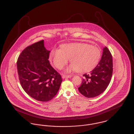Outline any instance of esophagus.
<instances>
[{
	"mask_svg": "<svg viewBox=\"0 0 134 134\" xmlns=\"http://www.w3.org/2000/svg\"><path fill=\"white\" fill-rule=\"evenodd\" d=\"M71 75H62V78H71Z\"/></svg>",
	"mask_w": 134,
	"mask_h": 134,
	"instance_id": "obj_1",
	"label": "esophagus"
}]
</instances>
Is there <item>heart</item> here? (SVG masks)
<instances>
[{"label":"heart","mask_w":134,"mask_h":134,"mask_svg":"<svg viewBox=\"0 0 134 134\" xmlns=\"http://www.w3.org/2000/svg\"><path fill=\"white\" fill-rule=\"evenodd\" d=\"M101 56L99 48L86 43H70L61 46V49L51 51L50 58L54 65L61 69L67 63L68 59L71 64L66 69V72L76 71L87 72L92 69Z\"/></svg>","instance_id":"obj_1"}]
</instances>
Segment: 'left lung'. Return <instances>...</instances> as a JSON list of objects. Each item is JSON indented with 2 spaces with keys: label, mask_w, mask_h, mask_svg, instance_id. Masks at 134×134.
Returning <instances> with one entry per match:
<instances>
[{
  "label": "left lung",
  "mask_w": 134,
  "mask_h": 134,
  "mask_svg": "<svg viewBox=\"0 0 134 134\" xmlns=\"http://www.w3.org/2000/svg\"><path fill=\"white\" fill-rule=\"evenodd\" d=\"M113 71V58L107 47L103 49L102 57L93 70L83 75L82 82L78 87L83 96L91 98L99 96L110 83Z\"/></svg>",
  "instance_id": "8db88e82"
}]
</instances>
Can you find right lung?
<instances>
[{
  "label": "right lung",
  "instance_id": "add662e5",
  "mask_svg": "<svg viewBox=\"0 0 134 134\" xmlns=\"http://www.w3.org/2000/svg\"><path fill=\"white\" fill-rule=\"evenodd\" d=\"M50 51L41 40L26 48L17 61L19 82L26 93L37 100L46 102L56 96L62 78L49 61Z\"/></svg>",
  "mask_w": 134,
  "mask_h": 134
}]
</instances>
